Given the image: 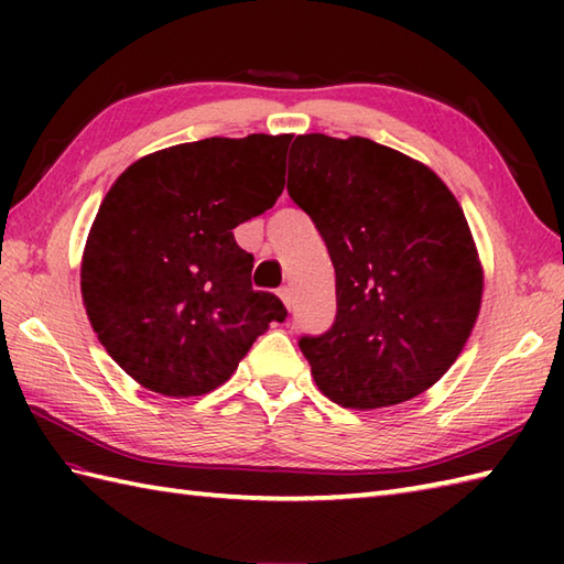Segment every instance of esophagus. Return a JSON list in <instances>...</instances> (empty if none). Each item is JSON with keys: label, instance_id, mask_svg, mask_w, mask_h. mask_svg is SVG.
<instances>
[{"label": "esophagus", "instance_id": "1", "mask_svg": "<svg viewBox=\"0 0 564 564\" xmlns=\"http://www.w3.org/2000/svg\"><path fill=\"white\" fill-rule=\"evenodd\" d=\"M279 297H281L285 307H289V310L293 307V289H291V285H281Z\"/></svg>", "mask_w": 564, "mask_h": 564}]
</instances>
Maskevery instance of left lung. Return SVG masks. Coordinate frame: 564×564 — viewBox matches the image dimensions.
Segmentation results:
<instances>
[{
    "label": "left lung",
    "mask_w": 564,
    "mask_h": 564,
    "mask_svg": "<svg viewBox=\"0 0 564 564\" xmlns=\"http://www.w3.org/2000/svg\"><path fill=\"white\" fill-rule=\"evenodd\" d=\"M291 152L289 196L337 271V319L301 339L317 388L349 410L412 400L480 315L485 273L460 203L426 164L368 138L297 135Z\"/></svg>",
    "instance_id": "1"
}]
</instances>
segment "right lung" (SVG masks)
<instances>
[{"label": "right lung", "mask_w": 564, "mask_h": 564, "mask_svg": "<svg viewBox=\"0 0 564 564\" xmlns=\"http://www.w3.org/2000/svg\"><path fill=\"white\" fill-rule=\"evenodd\" d=\"M293 135L206 138L133 162L104 196L82 254V303L101 346L142 388L198 398L285 319L251 289L232 230L281 196Z\"/></svg>", "instance_id": "add662e5"}]
</instances>
